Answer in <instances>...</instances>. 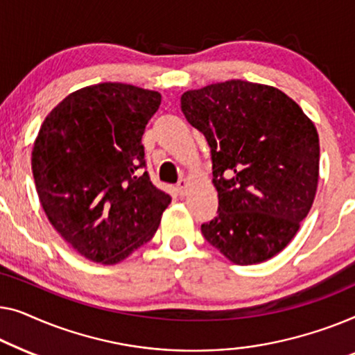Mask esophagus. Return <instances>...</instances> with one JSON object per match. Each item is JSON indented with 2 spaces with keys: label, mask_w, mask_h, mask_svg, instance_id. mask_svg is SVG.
I'll return each mask as SVG.
<instances>
[{
  "label": "esophagus",
  "mask_w": 355,
  "mask_h": 355,
  "mask_svg": "<svg viewBox=\"0 0 355 355\" xmlns=\"http://www.w3.org/2000/svg\"><path fill=\"white\" fill-rule=\"evenodd\" d=\"M187 188H188V182H187V178H180V180H178V183H177V189H178V193H180V194H184V193H187Z\"/></svg>",
  "instance_id": "34e87169"
}]
</instances>
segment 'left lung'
<instances>
[{
    "mask_svg": "<svg viewBox=\"0 0 355 355\" xmlns=\"http://www.w3.org/2000/svg\"><path fill=\"white\" fill-rule=\"evenodd\" d=\"M182 111L211 148L217 217L209 244L239 266L277 256L311 211L318 183V133L283 92L243 80L183 93Z\"/></svg>",
    "mask_w": 355,
    "mask_h": 355,
    "instance_id": "left-lung-1",
    "label": "left lung"
}]
</instances>
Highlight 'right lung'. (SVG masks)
I'll return each instance as SVG.
<instances>
[{
  "mask_svg": "<svg viewBox=\"0 0 355 355\" xmlns=\"http://www.w3.org/2000/svg\"><path fill=\"white\" fill-rule=\"evenodd\" d=\"M161 94L99 83L62 99L32 151L35 187L48 220L93 262L117 263L146 244L172 198L146 172L144 128Z\"/></svg>",
  "mask_w": 355,
  "mask_h": 355,
  "instance_id": "1",
  "label": "right lung"
}]
</instances>
